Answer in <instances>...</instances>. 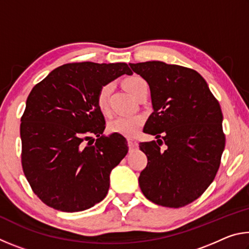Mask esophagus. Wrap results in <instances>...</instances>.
I'll list each match as a JSON object with an SVG mask.
<instances>
[{
	"label": "esophagus",
	"mask_w": 249,
	"mask_h": 249,
	"mask_svg": "<svg viewBox=\"0 0 249 249\" xmlns=\"http://www.w3.org/2000/svg\"><path fill=\"white\" fill-rule=\"evenodd\" d=\"M128 147H129V150L135 149L137 147V142L133 140H128Z\"/></svg>",
	"instance_id": "esophagus-1"
}]
</instances>
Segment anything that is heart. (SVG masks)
I'll list each match as a JSON object with an SVG mask.
<instances>
[{
	"label": "heart",
	"instance_id": "obj_1",
	"mask_svg": "<svg viewBox=\"0 0 249 249\" xmlns=\"http://www.w3.org/2000/svg\"><path fill=\"white\" fill-rule=\"evenodd\" d=\"M144 83L146 82L142 78L137 77V75H132V77L125 80L124 87L129 94L135 96ZM112 88V83L104 84L103 87H101L98 94H96V103H98V107L102 112H107ZM142 123H144V117L141 115L119 116L116 119L109 121L108 130L111 133L121 134L126 137H133L138 133Z\"/></svg>",
	"mask_w": 249,
	"mask_h": 249
}]
</instances>
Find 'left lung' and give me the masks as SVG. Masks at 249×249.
<instances>
[{
    "instance_id": "1",
    "label": "left lung",
    "mask_w": 249,
    "mask_h": 249,
    "mask_svg": "<svg viewBox=\"0 0 249 249\" xmlns=\"http://www.w3.org/2000/svg\"><path fill=\"white\" fill-rule=\"evenodd\" d=\"M129 66L149 84L154 112L144 133L157 138L140 142L148 159L138 178L141 190L161 206L190 204L220 168L225 147L220 103L196 70L162 61Z\"/></svg>"
}]
</instances>
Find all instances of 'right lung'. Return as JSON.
Here are the masks:
<instances>
[{
  "instance_id": "1",
  "label": "right lung",
  "mask_w": 249,
  "mask_h": 249,
  "mask_svg": "<svg viewBox=\"0 0 249 249\" xmlns=\"http://www.w3.org/2000/svg\"><path fill=\"white\" fill-rule=\"evenodd\" d=\"M132 73L124 62H73L58 67L33 88L20 119L22 167L46 205L79 212L107 196L109 174L128 147L121 134L103 135L96 94L104 84Z\"/></svg>"
}]
</instances>
